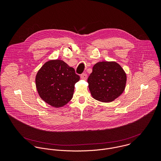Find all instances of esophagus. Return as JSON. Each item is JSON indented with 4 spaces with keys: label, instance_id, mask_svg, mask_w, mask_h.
Here are the masks:
<instances>
[{
    "label": "esophagus",
    "instance_id": "34e87169",
    "mask_svg": "<svg viewBox=\"0 0 161 161\" xmlns=\"http://www.w3.org/2000/svg\"><path fill=\"white\" fill-rule=\"evenodd\" d=\"M80 77L82 79L86 80L87 77V74L86 73H82V74H80Z\"/></svg>",
    "mask_w": 161,
    "mask_h": 161
}]
</instances>
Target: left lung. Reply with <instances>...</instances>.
Returning a JSON list of instances; mask_svg holds the SVG:
<instances>
[{
  "label": "left lung",
  "instance_id": "1",
  "mask_svg": "<svg viewBox=\"0 0 161 161\" xmlns=\"http://www.w3.org/2000/svg\"><path fill=\"white\" fill-rule=\"evenodd\" d=\"M87 82L92 96L96 100L109 102L118 97L125 90L126 75L115 62L96 63Z\"/></svg>",
  "mask_w": 161,
  "mask_h": 161
}]
</instances>
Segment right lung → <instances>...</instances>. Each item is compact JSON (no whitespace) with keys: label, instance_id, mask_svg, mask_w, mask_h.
<instances>
[{"label":"right lung","instance_id":"1","mask_svg":"<svg viewBox=\"0 0 161 161\" xmlns=\"http://www.w3.org/2000/svg\"><path fill=\"white\" fill-rule=\"evenodd\" d=\"M79 79L73 68L56 59L47 61L42 67L35 81L40 97L53 107H61L72 99L74 85Z\"/></svg>","mask_w":161,"mask_h":161}]
</instances>
